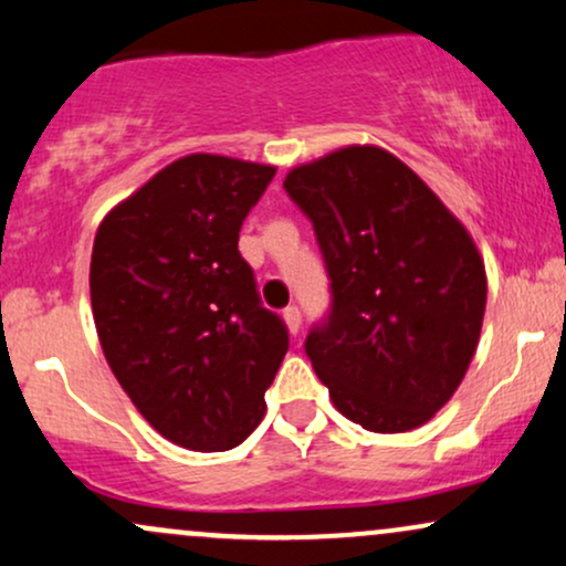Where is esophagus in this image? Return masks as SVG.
I'll return each mask as SVG.
<instances>
[{"mask_svg": "<svg viewBox=\"0 0 566 566\" xmlns=\"http://www.w3.org/2000/svg\"><path fill=\"white\" fill-rule=\"evenodd\" d=\"M282 316H284V322H287L292 335L301 333V322L303 319H301V308H297V305H287V308L282 311Z\"/></svg>", "mask_w": 566, "mask_h": 566, "instance_id": "1", "label": "esophagus"}]
</instances>
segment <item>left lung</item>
<instances>
[{
	"mask_svg": "<svg viewBox=\"0 0 566 566\" xmlns=\"http://www.w3.org/2000/svg\"><path fill=\"white\" fill-rule=\"evenodd\" d=\"M284 191L314 226L329 279L327 314L303 343L329 399L375 433L423 426L482 333L486 276L469 231L375 146L297 167Z\"/></svg>",
	"mask_w": 566,
	"mask_h": 566,
	"instance_id": "8db88e82",
	"label": "left lung"
}]
</instances>
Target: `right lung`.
Returning <instances> with one entry per match:
<instances>
[{"mask_svg": "<svg viewBox=\"0 0 566 566\" xmlns=\"http://www.w3.org/2000/svg\"><path fill=\"white\" fill-rule=\"evenodd\" d=\"M274 175L191 154L97 229L90 301L103 354L143 418L186 450L242 444L287 354V324L239 255L244 218Z\"/></svg>", "mask_w": 566, "mask_h": 566, "instance_id": "obj_1", "label": "right lung"}]
</instances>
